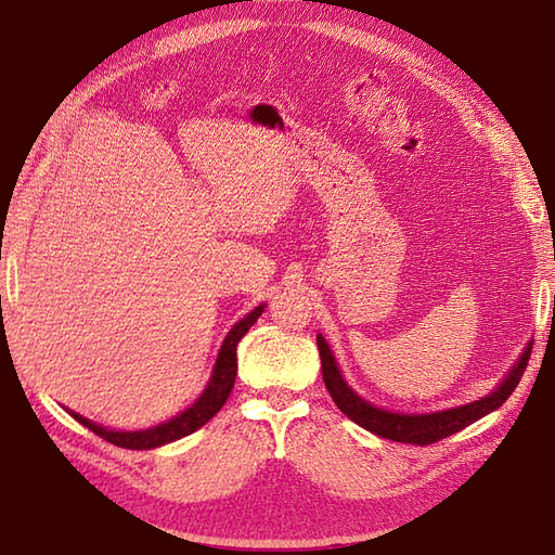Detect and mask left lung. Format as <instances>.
<instances>
[{"instance_id": "8db88e82", "label": "left lung", "mask_w": 555, "mask_h": 555, "mask_svg": "<svg viewBox=\"0 0 555 555\" xmlns=\"http://www.w3.org/2000/svg\"><path fill=\"white\" fill-rule=\"evenodd\" d=\"M317 347H319V359H322V375H324L326 389L345 416H349L351 422L359 424L361 428L379 435V438L405 442V444H418V447L440 442L449 438V435L463 430L465 426L475 424L477 418L498 410L502 402L514 393L520 377H524V371L532 351V343H528V347L524 349L520 359L514 363L509 375L502 379L498 389L491 391L489 396H483L475 402H467V405H459L442 412L402 414V412H389V410L375 408L351 389V386L345 382V377L340 375V367L335 363L333 351L322 333L317 335Z\"/></svg>"}]
</instances>
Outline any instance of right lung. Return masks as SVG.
Wrapping results in <instances>:
<instances>
[{
  "label": "right lung",
  "instance_id": "add662e5",
  "mask_svg": "<svg viewBox=\"0 0 555 555\" xmlns=\"http://www.w3.org/2000/svg\"><path fill=\"white\" fill-rule=\"evenodd\" d=\"M266 306H259L251 310L249 314H245L241 322L233 326L227 338L220 347V354H217L215 367H212V375L210 382L196 398V402L192 408H188L184 412H180L178 416H173L171 422L159 424L155 428H145V430H108L99 424H92L90 418L80 416L76 412H72V416L76 418L78 424H82L86 428H90L99 438H104L106 442L115 444V447H122V449H155L162 444H169L173 440L184 438V435H190L194 430H198L204 424H208L210 418L222 410V405L227 402L231 389H233V382H236V373H238V359H236V347L241 343L243 335L249 331V326L257 322L261 317Z\"/></svg>",
  "mask_w": 555,
  "mask_h": 555
}]
</instances>
